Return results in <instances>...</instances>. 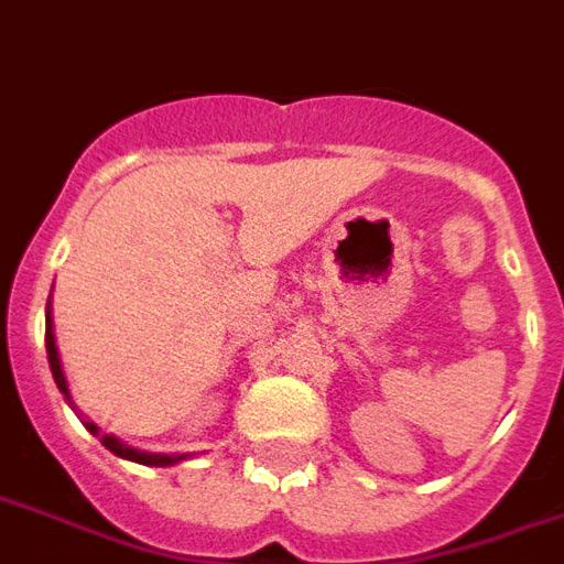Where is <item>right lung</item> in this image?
Listing matches in <instances>:
<instances>
[{"instance_id": "obj_1", "label": "right lung", "mask_w": 564, "mask_h": 564, "mask_svg": "<svg viewBox=\"0 0 564 564\" xmlns=\"http://www.w3.org/2000/svg\"><path fill=\"white\" fill-rule=\"evenodd\" d=\"M46 359H50V371H53V378H56V387L65 392V398H70V392H67V380H65V371H62V359H58V347H56V336H53V317H50V303H46ZM86 427L95 434V437H100V443H104L112 455H118V458H127V460H137V464H145V467H172V464H177V460H184L186 455H160V452H139V448H130L124 446L121 440L112 437V434H100L97 431L95 422H86Z\"/></svg>"}]
</instances>
